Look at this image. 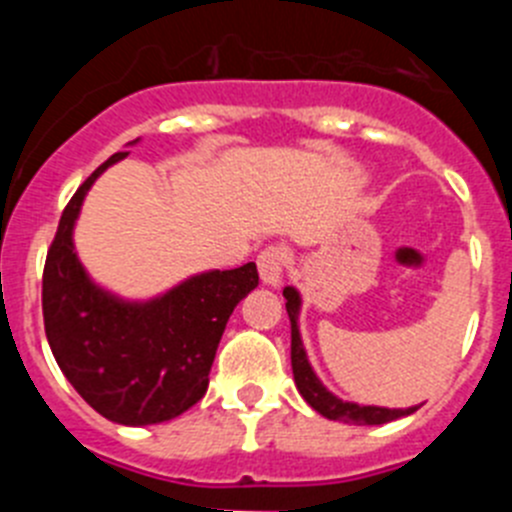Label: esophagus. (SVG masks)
Here are the masks:
<instances>
[{
  "mask_svg": "<svg viewBox=\"0 0 512 512\" xmlns=\"http://www.w3.org/2000/svg\"><path fill=\"white\" fill-rule=\"evenodd\" d=\"M259 274L264 279V284H271V287H277L284 277V269H287V251L279 246H269L259 253Z\"/></svg>",
  "mask_w": 512,
  "mask_h": 512,
  "instance_id": "obj_1",
  "label": "esophagus"
}]
</instances>
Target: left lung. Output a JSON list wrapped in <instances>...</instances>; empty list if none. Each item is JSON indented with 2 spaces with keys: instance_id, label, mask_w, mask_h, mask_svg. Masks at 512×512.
Returning a JSON list of instances; mask_svg holds the SVG:
<instances>
[{
  "instance_id": "left-lung-1",
  "label": "left lung",
  "mask_w": 512,
  "mask_h": 512,
  "mask_svg": "<svg viewBox=\"0 0 512 512\" xmlns=\"http://www.w3.org/2000/svg\"><path fill=\"white\" fill-rule=\"evenodd\" d=\"M284 300H287V315L292 323V374H295L297 390L305 397V402L312 410H318L323 418L341 420V423L354 425H382L390 420L402 418V415L415 413V408L408 410H390V408H374V405H356V402L338 400L333 392L323 387L315 372H312L310 361H307L305 348H302L300 328H297V312H300V295L295 287L284 289Z\"/></svg>"
}]
</instances>
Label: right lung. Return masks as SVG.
I'll list each match as a JSON object with an SVG mask.
<instances>
[{
  "label": "right lung",
  "mask_w": 512,
  "mask_h": 512,
  "mask_svg": "<svg viewBox=\"0 0 512 512\" xmlns=\"http://www.w3.org/2000/svg\"><path fill=\"white\" fill-rule=\"evenodd\" d=\"M115 153L76 189L43 269V323L61 372L112 423L151 425L205 397L230 312L256 289V264L192 277L151 302H122L87 277L71 241L81 202Z\"/></svg>",
  "instance_id": "1"
}]
</instances>
